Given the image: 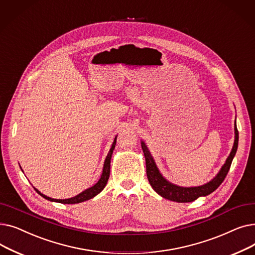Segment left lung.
Instances as JSON below:
<instances>
[{
	"label": "left lung",
	"instance_id": "left-lung-1",
	"mask_svg": "<svg viewBox=\"0 0 255 255\" xmlns=\"http://www.w3.org/2000/svg\"><path fill=\"white\" fill-rule=\"evenodd\" d=\"M235 133H236V136H235V143L233 146V150L218 175L206 185L198 186V187H190V188L179 187L167 182L161 176V173L159 172L154 162V159L151 156V153L148 150V148H146V145L144 144L143 141H141V148L145 158L146 177H148V180L152 186V188L159 195H161L166 199H169V200H172V202H177V203H190V202H193V200H195L199 196H206L212 193L213 191H215L221 185V183L224 181L227 172H229L231 168L233 159L238 149L239 131H238L237 125H235Z\"/></svg>",
	"mask_w": 255,
	"mask_h": 255
}]
</instances>
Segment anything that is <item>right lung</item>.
I'll return each instance as SVG.
<instances>
[{
    "label": "right lung",
    "instance_id": "right-lung-1",
    "mask_svg": "<svg viewBox=\"0 0 255 255\" xmlns=\"http://www.w3.org/2000/svg\"><path fill=\"white\" fill-rule=\"evenodd\" d=\"M116 142H117V136L115 137V140L113 142V145L111 148V151L109 153V155H107L106 159H105V162H104V166H103V171H102V175H101V178L100 180L94 185L93 187H91V188L83 191L82 193H79L78 195L74 196V197H71V198H68V199H55V198H50V197H47L46 195H43L42 193H40L37 189L36 191L41 195L42 197L48 199V200H51V202H57V203H61V204H78V203H83L85 202V200H88L90 198H93L95 195H97L98 193H100L104 187L106 186L107 184V181H109V178H110V173H111V159H112V155H113V152L115 150V146H116Z\"/></svg>",
    "mask_w": 255,
    "mask_h": 255
}]
</instances>
